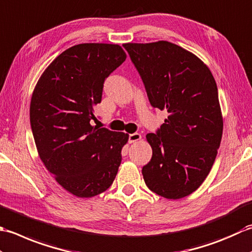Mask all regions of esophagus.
I'll use <instances>...</instances> for the list:
<instances>
[{
    "label": "esophagus",
    "instance_id": "34e87169",
    "mask_svg": "<svg viewBox=\"0 0 252 252\" xmlns=\"http://www.w3.org/2000/svg\"><path fill=\"white\" fill-rule=\"evenodd\" d=\"M141 139V135L138 132L135 133H130L129 136H128V142L129 143H133V142H137Z\"/></svg>",
    "mask_w": 252,
    "mask_h": 252
}]
</instances>
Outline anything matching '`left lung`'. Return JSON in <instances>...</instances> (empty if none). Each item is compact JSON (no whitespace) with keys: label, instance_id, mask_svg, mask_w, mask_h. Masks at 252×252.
<instances>
[{"label":"left lung","instance_id":"obj_1","mask_svg":"<svg viewBox=\"0 0 252 252\" xmlns=\"http://www.w3.org/2000/svg\"><path fill=\"white\" fill-rule=\"evenodd\" d=\"M123 47L141 77L150 104L168 113L156 133L147 135L152 158L142 167L143 179L158 196L186 197L211 171L222 139L214 77L196 55L167 41Z\"/></svg>","mask_w":252,"mask_h":252}]
</instances>
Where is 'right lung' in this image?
Listing matches in <instances>:
<instances>
[{
    "mask_svg": "<svg viewBox=\"0 0 252 252\" xmlns=\"http://www.w3.org/2000/svg\"><path fill=\"white\" fill-rule=\"evenodd\" d=\"M125 60L117 44H77L49 65L33 90L30 125L40 158L76 197L105 191L119 171L128 135L90 123L105 79Z\"/></svg>",
    "mask_w": 252,
    "mask_h": 252,
    "instance_id": "1",
    "label": "right lung"
}]
</instances>
